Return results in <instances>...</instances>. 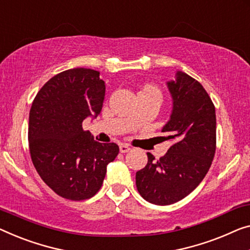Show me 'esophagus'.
<instances>
[{"mask_svg":"<svg viewBox=\"0 0 250 250\" xmlns=\"http://www.w3.org/2000/svg\"><path fill=\"white\" fill-rule=\"evenodd\" d=\"M130 149H131V148L129 147V145H126V144H121L120 145V152H128Z\"/></svg>","mask_w":250,"mask_h":250,"instance_id":"1","label":"esophagus"}]
</instances>
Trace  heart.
Listing matches in <instances>:
<instances>
[{
    "instance_id": "1",
    "label": "heart",
    "mask_w": 250,
    "mask_h": 250,
    "mask_svg": "<svg viewBox=\"0 0 250 250\" xmlns=\"http://www.w3.org/2000/svg\"><path fill=\"white\" fill-rule=\"evenodd\" d=\"M141 92H148V93H155V94H158V95H161L159 94V89L157 88V87H155V86H151V85H148V86H146L145 87L143 91Z\"/></svg>"
}]
</instances>
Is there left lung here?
<instances>
[{
  "mask_svg": "<svg viewBox=\"0 0 250 250\" xmlns=\"http://www.w3.org/2000/svg\"><path fill=\"white\" fill-rule=\"evenodd\" d=\"M167 85L173 112L162 138L172 146L157 161L147 152V165L136 173L139 194L157 206L173 204L194 191L210 168L217 148L215 107L204 87L182 72Z\"/></svg>",
  "mask_w": 250,
  "mask_h": 250,
  "instance_id": "obj_1",
  "label": "left lung"
}]
</instances>
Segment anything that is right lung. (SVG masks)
I'll return each instance as SVG.
<instances>
[{"mask_svg":"<svg viewBox=\"0 0 250 250\" xmlns=\"http://www.w3.org/2000/svg\"><path fill=\"white\" fill-rule=\"evenodd\" d=\"M105 84L100 72L67 69L51 77L33 100L29 115V150L42 180L59 196L83 201L101 188L106 165L119 154L83 129L88 115L101 113Z\"/></svg>","mask_w":250,"mask_h":250,"instance_id":"obj_1","label":"right lung"}]
</instances>
